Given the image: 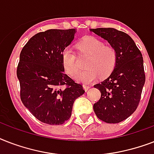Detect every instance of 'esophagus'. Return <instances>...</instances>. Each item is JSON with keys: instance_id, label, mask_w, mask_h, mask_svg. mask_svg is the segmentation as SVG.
<instances>
[{"instance_id": "obj_1", "label": "esophagus", "mask_w": 154, "mask_h": 154, "mask_svg": "<svg viewBox=\"0 0 154 154\" xmlns=\"http://www.w3.org/2000/svg\"><path fill=\"white\" fill-rule=\"evenodd\" d=\"M83 88L85 89V90H88V89L90 88V85H86V84H84L83 85Z\"/></svg>"}]
</instances>
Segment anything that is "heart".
<instances>
[{"instance_id": "heart-1", "label": "heart", "mask_w": 154, "mask_h": 154, "mask_svg": "<svg viewBox=\"0 0 154 154\" xmlns=\"http://www.w3.org/2000/svg\"><path fill=\"white\" fill-rule=\"evenodd\" d=\"M80 52L89 56L85 64L86 70L78 72L75 79L82 83H90L99 75L106 77L114 69L117 56L114 48L105 45V43L94 37H85L78 44ZM62 64L65 71L70 76H74L79 70L77 55L71 48L66 47L62 52Z\"/></svg>"}]
</instances>
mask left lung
Listing matches in <instances>:
<instances>
[{
	"label": "left lung",
	"mask_w": 154,
	"mask_h": 154,
	"mask_svg": "<svg viewBox=\"0 0 154 154\" xmlns=\"http://www.w3.org/2000/svg\"><path fill=\"white\" fill-rule=\"evenodd\" d=\"M114 48L117 59L109 77L94 85L101 98L94 105L99 119L110 124L124 121L134 112L141 100L146 75L143 57L129 35L112 28L90 29Z\"/></svg>",
	"instance_id": "8db88e82"
}]
</instances>
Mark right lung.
Returning <instances> with one entry per match:
<instances>
[{
	"mask_svg": "<svg viewBox=\"0 0 154 154\" xmlns=\"http://www.w3.org/2000/svg\"><path fill=\"white\" fill-rule=\"evenodd\" d=\"M75 32V29L38 32L20 52L17 69L20 99L43 123H65L74 101L85 93L82 85L64 72L62 64L63 50L71 44Z\"/></svg>",
	"mask_w": 154,
	"mask_h": 154,
	"instance_id": "1",
	"label": "right lung"
}]
</instances>
